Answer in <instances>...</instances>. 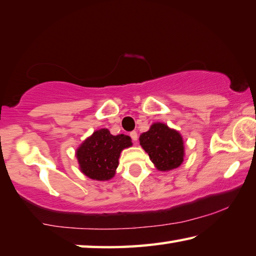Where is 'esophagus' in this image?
<instances>
[{"label": "esophagus", "mask_w": 256, "mask_h": 256, "mask_svg": "<svg viewBox=\"0 0 256 256\" xmlns=\"http://www.w3.org/2000/svg\"><path fill=\"white\" fill-rule=\"evenodd\" d=\"M130 136L132 138V140H133L134 142H136V141H138V133H136V131H133V132L130 133Z\"/></svg>", "instance_id": "34e87169"}]
</instances>
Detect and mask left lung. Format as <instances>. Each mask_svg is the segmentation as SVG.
I'll use <instances>...</instances> for the list:
<instances>
[{"instance_id": "1", "label": "left lung", "mask_w": 256, "mask_h": 256, "mask_svg": "<svg viewBox=\"0 0 256 256\" xmlns=\"http://www.w3.org/2000/svg\"><path fill=\"white\" fill-rule=\"evenodd\" d=\"M140 144L154 167L160 172H170L184 162V141L180 133L164 123H154L149 131L138 138Z\"/></svg>"}]
</instances>
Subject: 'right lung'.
<instances>
[{
    "label": "right lung",
    "mask_w": 256,
    "mask_h": 256,
    "mask_svg": "<svg viewBox=\"0 0 256 256\" xmlns=\"http://www.w3.org/2000/svg\"><path fill=\"white\" fill-rule=\"evenodd\" d=\"M131 146L128 136H112L107 128L97 130L76 151L80 170L94 180H110L118 166L120 152Z\"/></svg>",
    "instance_id": "right-lung-1"
}]
</instances>
